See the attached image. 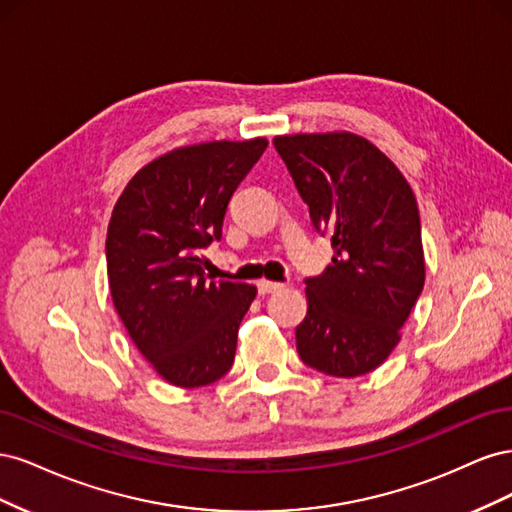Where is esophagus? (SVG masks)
Here are the masks:
<instances>
[{
  "label": "esophagus",
  "mask_w": 512,
  "mask_h": 512,
  "mask_svg": "<svg viewBox=\"0 0 512 512\" xmlns=\"http://www.w3.org/2000/svg\"><path fill=\"white\" fill-rule=\"evenodd\" d=\"M284 288L282 282H269V280H260L258 282V292L260 294H271V292H280Z\"/></svg>",
  "instance_id": "1"
}]
</instances>
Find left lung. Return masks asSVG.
<instances>
[{"label":"left lung","mask_w":512,"mask_h":512,"mask_svg":"<svg viewBox=\"0 0 512 512\" xmlns=\"http://www.w3.org/2000/svg\"><path fill=\"white\" fill-rule=\"evenodd\" d=\"M273 145L333 247L327 271L305 282L299 356L327 376L369 374L399 344L425 284L414 192L391 158L354 132L284 134Z\"/></svg>","instance_id":"obj_1"}]
</instances>
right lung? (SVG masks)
<instances>
[{"mask_svg": "<svg viewBox=\"0 0 512 512\" xmlns=\"http://www.w3.org/2000/svg\"><path fill=\"white\" fill-rule=\"evenodd\" d=\"M269 141L170 149L123 188L106 230L113 305L134 346L166 382L198 389L232 367L256 286L213 282L203 250L222 237L228 200Z\"/></svg>", "mask_w": 512, "mask_h": 512, "instance_id": "1", "label": "right lung"}]
</instances>
